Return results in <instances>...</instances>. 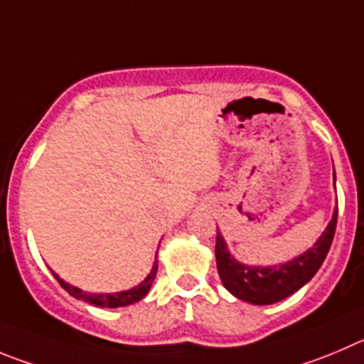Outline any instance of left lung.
<instances>
[{"instance_id":"obj_1","label":"left lung","mask_w":364,"mask_h":364,"mask_svg":"<svg viewBox=\"0 0 364 364\" xmlns=\"http://www.w3.org/2000/svg\"><path fill=\"white\" fill-rule=\"evenodd\" d=\"M336 224H338V208L314 247H311L307 253L291 262L273 267H250L237 262L228 253L223 235L217 232L215 259L220 282L239 300L250 301L255 305L277 304V301L296 293L318 273L328 250H331Z\"/></svg>"}]
</instances>
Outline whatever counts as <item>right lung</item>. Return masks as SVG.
Segmentation results:
<instances>
[{
    "mask_svg": "<svg viewBox=\"0 0 364 364\" xmlns=\"http://www.w3.org/2000/svg\"><path fill=\"white\" fill-rule=\"evenodd\" d=\"M156 271H158V262H154L152 271L149 273V277L145 278L140 285H136V287H132V289H129V291H122V293H113V294L84 293V291L77 289V287H73V285H70V284H66L64 280H60L55 273H53V277H55V280L63 285V289L68 291V293H70L73 298H79V300L87 301V304H91V305H98V307L114 309V307H125V305H132V304H136V301H140L141 298L149 293V289H151V285H152V282H154V277H156Z\"/></svg>",
    "mask_w": 364,
    "mask_h": 364,
    "instance_id": "add662e5",
    "label": "right lung"
}]
</instances>
